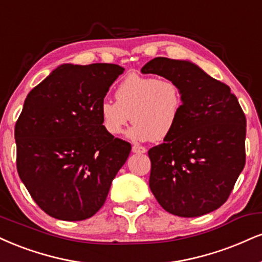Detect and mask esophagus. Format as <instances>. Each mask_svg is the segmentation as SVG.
Instances as JSON below:
<instances>
[{"mask_svg": "<svg viewBox=\"0 0 262 262\" xmlns=\"http://www.w3.org/2000/svg\"><path fill=\"white\" fill-rule=\"evenodd\" d=\"M132 151H133L134 154H145L146 152V149H145L144 146H141V145L135 144L132 146Z\"/></svg>", "mask_w": 262, "mask_h": 262, "instance_id": "esophagus-1", "label": "esophagus"}]
</instances>
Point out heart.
Returning a JSON list of instances; mask_svg holds the SVG:
<instances>
[{
	"label": "heart",
	"instance_id": "heart-1",
	"mask_svg": "<svg viewBox=\"0 0 262 262\" xmlns=\"http://www.w3.org/2000/svg\"><path fill=\"white\" fill-rule=\"evenodd\" d=\"M182 107V89L174 80L130 74L117 86L116 101L100 103L99 113L107 133L121 134L132 119L133 139L156 141L172 133Z\"/></svg>",
	"mask_w": 262,
	"mask_h": 262
}]
</instances>
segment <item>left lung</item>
<instances>
[{
    "label": "left lung",
    "instance_id": "8db88e82",
    "mask_svg": "<svg viewBox=\"0 0 262 262\" xmlns=\"http://www.w3.org/2000/svg\"><path fill=\"white\" fill-rule=\"evenodd\" d=\"M174 80L183 107L176 128L149 150V185L167 212L198 217L228 199L245 165L247 119L228 85L189 61L156 57L141 68Z\"/></svg>",
    "mask_w": 262,
    "mask_h": 262
}]
</instances>
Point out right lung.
I'll return each instance as SVG.
<instances>
[{"label": "right lung", "instance_id": "obj_1", "mask_svg": "<svg viewBox=\"0 0 262 262\" xmlns=\"http://www.w3.org/2000/svg\"><path fill=\"white\" fill-rule=\"evenodd\" d=\"M124 71L118 64H62L28 94L15 123L17 169L47 215L81 221L105 204L132 146L107 133L99 106Z\"/></svg>", "mask_w": 262, "mask_h": 262}]
</instances>
